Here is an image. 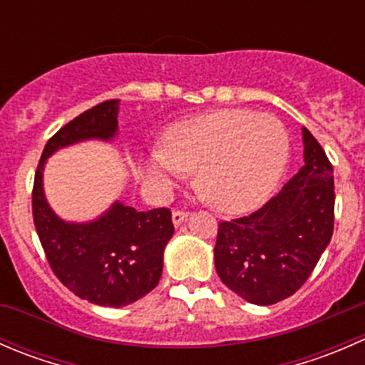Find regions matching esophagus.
I'll use <instances>...</instances> for the list:
<instances>
[{"mask_svg":"<svg viewBox=\"0 0 365 365\" xmlns=\"http://www.w3.org/2000/svg\"><path fill=\"white\" fill-rule=\"evenodd\" d=\"M187 217H189V212H187V210H182V208L173 210V224H175V226H180Z\"/></svg>","mask_w":365,"mask_h":365,"instance_id":"34e87169","label":"esophagus"}]
</instances>
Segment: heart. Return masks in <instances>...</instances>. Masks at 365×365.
<instances>
[{
	"label": "heart",
	"instance_id": "1",
	"mask_svg": "<svg viewBox=\"0 0 365 365\" xmlns=\"http://www.w3.org/2000/svg\"><path fill=\"white\" fill-rule=\"evenodd\" d=\"M286 128L270 114L219 109L168 128L148 155V175L165 187L196 169L201 196L224 212H245L267 197L288 160Z\"/></svg>",
	"mask_w": 365,
	"mask_h": 365
}]
</instances>
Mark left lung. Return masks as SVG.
Listing matches in <instances>:
<instances>
[{
	"mask_svg": "<svg viewBox=\"0 0 365 365\" xmlns=\"http://www.w3.org/2000/svg\"><path fill=\"white\" fill-rule=\"evenodd\" d=\"M300 171L261 208L219 222L215 268L220 281L256 305H272L304 286L334 233V168L304 128Z\"/></svg>",
	"mask_w": 365,
	"mask_h": 365,
	"instance_id": "obj_1",
	"label": "left lung"
}]
</instances>
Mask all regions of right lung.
I'll list each match as a JSON object with an SVG mask.
<instances>
[{"label": "right lung", "instance_id": "1", "mask_svg": "<svg viewBox=\"0 0 365 365\" xmlns=\"http://www.w3.org/2000/svg\"><path fill=\"white\" fill-rule=\"evenodd\" d=\"M118 102H101L81 113L47 141L33 182V222L51 270L79 298L106 307H123L152 292L162 275V256L175 233L171 210L138 212L113 205L90 224L58 219L42 190L46 159L61 146L116 134Z\"/></svg>", "mask_w": 365, "mask_h": 365}]
</instances>
